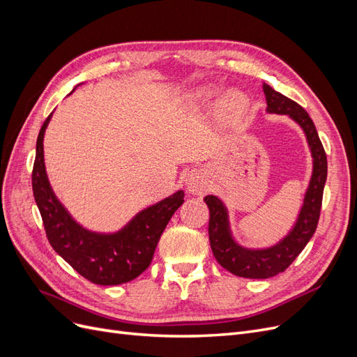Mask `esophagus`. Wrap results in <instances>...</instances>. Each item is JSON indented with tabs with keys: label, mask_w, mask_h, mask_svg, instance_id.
<instances>
[{
	"label": "esophagus",
	"mask_w": 357,
	"mask_h": 357,
	"mask_svg": "<svg viewBox=\"0 0 357 357\" xmlns=\"http://www.w3.org/2000/svg\"><path fill=\"white\" fill-rule=\"evenodd\" d=\"M186 186L190 193H195V195H201L202 192L207 190L208 188V180L205 177L202 171L193 169L186 176Z\"/></svg>",
	"instance_id": "obj_1"
}]
</instances>
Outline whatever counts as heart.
<instances>
[{"instance_id":"1","label":"heart","mask_w":357,"mask_h":357,"mask_svg":"<svg viewBox=\"0 0 357 357\" xmlns=\"http://www.w3.org/2000/svg\"><path fill=\"white\" fill-rule=\"evenodd\" d=\"M220 93H222L220 86L210 84V86H205V88H202L197 93V98L205 102V101H211L214 98H218ZM245 107H247V98L241 92H231L226 95V98L223 101V110L229 116H235V117L241 116L243 112L245 110Z\"/></svg>"}]
</instances>
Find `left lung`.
I'll use <instances>...</instances> for the list:
<instances>
[{
  "mask_svg": "<svg viewBox=\"0 0 357 357\" xmlns=\"http://www.w3.org/2000/svg\"><path fill=\"white\" fill-rule=\"evenodd\" d=\"M264 92L266 96V113L289 116L304 131L312 158V171L294 226L282 240L269 247L247 248L240 245L232 235L228 208L225 207L223 201L215 195L204 198L210 210L208 236L215 261L229 273L244 278H269L283 273L304 250L317 228L323 189L328 177L325 149L308 113L266 83H264Z\"/></svg>",
  "mask_w": 357,
  "mask_h": 357,
  "instance_id": "left-lung-1",
  "label": "left lung"
}]
</instances>
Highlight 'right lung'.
<instances>
[{"mask_svg":"<svg viewBox=\"0 0 357 357\" xmlns=\"http://www.w3.org/2000/svg\"><path fill=\"white\" fill-rule=\"evenodd\" d=\"M52 114L40 129L32 169V192L49 243L63 261L95 284L116 286L131 282L152 262L162 232L185 202V192L180 189L149 205L114 232L84 228L58 199L47 177L43 142Z\"/></svg>","mask_w":357,"mask_h":357,"instance_id":"right-lung-1","label":"right lung"}]
</instances>
